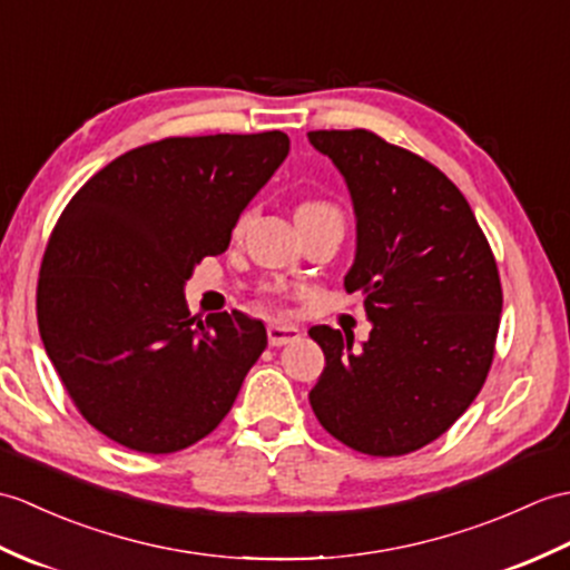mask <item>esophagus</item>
<instances>
[{
	"label": "esophagus",
	"mask_w": 570,
	"mask_h": 570,
	"mask_svg": "<svg viewBox=\"0 0 570 570\" xmlns=\"http://www.w3.org/2000/svg\"><path fill=\"white\" fill-rule=\"evenodd\" d=\"M267 337H269L272 347H284V345H288V342H294V340L301 337V330L296 325H291V323L276 321L267 327Z\"/></svg>",
	"instance_id": "obj_1"
}]
</instances>
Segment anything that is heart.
Here are the masks:
<instances>
[{
  "label": "heart",
  "instance_id": "obj_1",
  "mask_svg": "<svg viewBox=\"0 0 570 570\" xmlns=\"http://www.w3.org/2000/svg\"><path fill=\"white\" fill-rule=\"evenodd\" d=\"M298 210H335V208L325 202H306L298 206Z\"/></svg>",
  "mask_w": 570,
  "mask_h": 570
}]
</instances>
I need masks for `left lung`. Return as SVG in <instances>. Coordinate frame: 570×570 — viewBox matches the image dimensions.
I'll use <instances>...</instances> for the list:
<instances>
[{
    "label": "left lung",
    "mask_w": 570,
    "mask_h": 570,
    "mask_svg": "<svg viewBox=\"0 0 570 570\" xmlns=\"http://www.w3.org/2000/svg\"><path fill=\"white\" fill-rule=\"evenodd\" d=\"M356 216L347 294L372 333L308 335L325 354L311 391L321 425L356 452L403 456L442 436L483 389L502 311L500 274L469 202L444 171L372 130H311Z\"/></svg>",
    "instance_id": "1"
}]
</instances>
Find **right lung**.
I'll list each match as a JSON object with an SVG mask.
<instances>
[{
	"mask_svg": "<svg viewBox=\"0 0 570 570\" xmlns=\"http://www.w3.org/2000/svg\"><path fill=\"white\" fill-rule=\"evenodd\" d=\"M288 155L282 130L165 138L99 169L50 233L38 330L91 428L145 454L214 432L267 347L240 311L189 313L184 284L228 249L245 206Z\"/></svg>",
	"mask_w": 570,
	"mask_h": 570,
	"instance_id": "right-lung-1",
	"label": "right lung"
}]
</instances>
